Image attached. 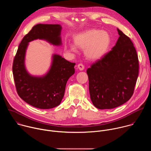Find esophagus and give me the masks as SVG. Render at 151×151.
<instances>
[{
	"label": "esophagus",
	"instance_id": "1",
	"mask_svg": "<svg viewBox=\"0 0 151 151\" xmlns=\"http://www.w3.org/2000/svg\"><path fill=\"white\" fill-rule=\"evenodd\" d=\"M78 68L80 70H83L84 69V66L83 65V64L82 63H80L78 65Z\"/></svg>",
	"mask_w": 151,
	"mask_h": 151
}]
</instances>
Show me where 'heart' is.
I'll return each mask as SVG.
<instances>
[{
	"label": "heart",
	"mask_w": 151,
	"mask_h": 151,
	"mask_svg": "<svg viewBox=\"0 0 151 151\" xmlns=\"http://www.w3.org/2000/svg\"><path fill=\"white\" fill-rule=\"evenodd\" d=\"M73 41L77 47L84 50V54L88 59L97 60L104 57L108 51L111 37L106 31L92 29L76 35ZM76 46L71 43H67L65 49L68 52L76 53L78 49Z\"/></svg>",
	"instance_id": "heart-1"
}]
</instances>
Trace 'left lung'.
<instances>
[{"instance_id":"left-lung-1","label":"left lung","mask_w":151,"mask_h":151,"mask_svg":"<svg viewBox=\"0 0 151 151\" xmlns=\"http://www.w3.org/2000/svg\"><path fill=\"white\" fill-rule=\"evenodd\" d=\"M112 50L87 70L93 104L99 109L118 107L132 97L139 75V59L132 41L118 29Z\"/></svg>"}]
</instances>
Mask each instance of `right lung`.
<instances>
[{"mask_svg": "<svg viewBox=\"0 0 151 151\" xmlns=\"http://www.w3.org/2000/svg\"><path fill=\"white\" fill-rule=\"evenodd\" d=\"M61 30L59 24L35 25L21 40L14 59L12 72L18 96L39 109H51L60 104L67 81L75 73V63L54 54L49 72L44 76L35 77L30 75L25 68L26 51L29 42L37 39L54 45H61Z\"/></svg>", "mask_w": 151, "mask_h": 151, "instance_id": "right-lung-1", "label": "right lung"}]
</instances>
